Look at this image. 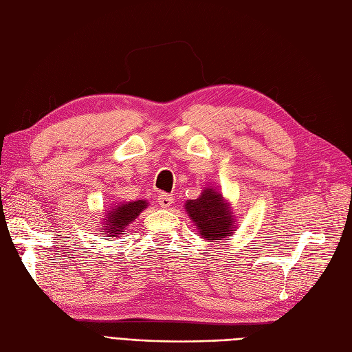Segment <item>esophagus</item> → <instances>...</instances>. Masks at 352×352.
<instances>
[{
  "mask_svg": "<svg viewBox=\"0 0 352 352\" xmlns=\"http://www.w3.org/2000/svg\"><path fill=\"white\" fill-rule=\"evenodd\" d=\"M157 199H158V204L162 206L163 208H167V207H170V206H172V202H173V197L170 195V194H166V192L160 194Z\"/></svg>",
  "mask_w": 352,
  "mask_h": 352,
  "instance_id": "esophagus-1",
  "label": "esophagus"
}]
</instances>
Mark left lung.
I'll return each mask as SVG.
<instances>
[{
  "instance_id": "left-lung-1",
  "label": "left lung",
  "mask_w": 352,
  "mask_h": 352,
  "mask_svg": "<svg viewBox=\"0 0 352 352\" xmlns=\"http://www.w3.org/2000/svg\"><path fill=\"white\" fill-rule=\"evenodd\" d=\"M185 208L197 225L199 235L210 242L228 236L230 226H236L233 225L229 207L221 194L212 189H206L197 199H189Z\"/></svg>"
}]
</instances>
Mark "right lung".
Masks as SVG:
<instances>
[{
    "label": "right lung",
    "mask_w": 352,
    "mask_h": 352,
    "mask_svg": "<svg viewBox=\"0 0 352 352\" xmlns=\"http://www.w3.org/2000/svg\"><path fill=\"white\" fill-rule=\"evenodd\" d=\"M148 202L144 199H138L132 202H123L119 207H114L110 212H107V219H104V232L107 233L109 238H117L124 230V228L132 223L140 212L146 208Z\"/></svg>",
    "instance_id": "right-lung-1"
}]
</instances>
